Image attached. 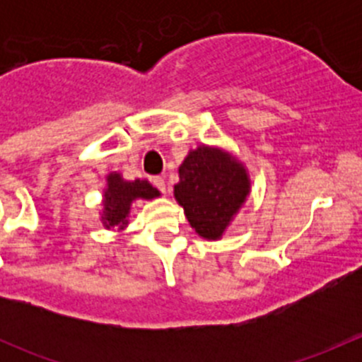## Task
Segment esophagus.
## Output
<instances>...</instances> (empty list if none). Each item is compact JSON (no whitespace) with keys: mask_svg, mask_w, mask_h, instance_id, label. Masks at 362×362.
Returning a JSON list of instances; mask_svg holds the SVG:
<instances>
[{"mask_svg":"<svg viewBox=\"0 0 362 362\" xmlns=\"http://www.w3.org/2000/svg\"><path fill=\"white\" fill-rule=\"evenodd\" d=\"M152 184H154L156 187H158L159 191L163 192V194L166 192V182H164L163 177H154V178H152Z\"/></svg>","mask_w":362,"mask_h":362,"instance_id":"1","label":"esophagus"}]
</instances>
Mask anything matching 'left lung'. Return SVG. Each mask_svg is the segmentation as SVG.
Returning a JSON list of instances; mask_svg holds the SVG:
<instances>
[{"mask_svg":"<svg viewBox=\"0 0 362 362\" xmlns=\"http://www.w3.org/2000/svg\"><path fill=\"white\" fill-rule=\"evenodd\" d=\"M175 199L202 238L218 240L250 192L245 166L221 148L202 145L178 168Z\"/></svg>","mask_w":362,"mask_h":362,"instance_id":"obj_1","label":"left lung"}]
</instances>
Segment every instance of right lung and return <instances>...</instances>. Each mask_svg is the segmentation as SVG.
I'll return each instance as SVG.
<instances>
[{"label":"right lung","instance_id":"add662e5","mask_svg":"<svg viewBox=\"0 0 362 362\" xmlns=\"http://www.w3.org/2000/svg\"><path fill=\"white\" fill-rule=\"evenodd\" d=\"M159 196V191L152 187L147 180L127 182L120 177V173H110L107 177V189L103 194V221L105 228L124 229L127 226L131 203L134 199H154Z\"/></svg>","mask_w":362,"mask_h":362}]
</instances>
